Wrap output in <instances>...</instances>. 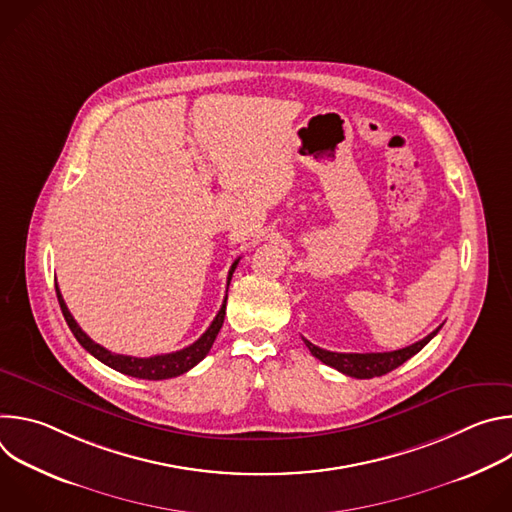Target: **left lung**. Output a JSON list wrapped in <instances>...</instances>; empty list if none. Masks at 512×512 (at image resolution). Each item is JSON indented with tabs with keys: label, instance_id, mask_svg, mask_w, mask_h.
<instances>
[{
	"label": "left lung",
	"instance_id": "1",
	"mask_svg": "<svg viewBox=\"0 0 512 512\" xmlns=\"http://www.w3.org/2000/svg\"><path fill=\"white\" fill-rule=\"evenodd\" d=\"M442 326H437L423 340H419L411 346H405L401 350H393V352H364V354H358V352H330V350H324V348L312 344L306 338H304V342L318 360H322L324 364H328V367L340 371L342 375H348V377H354V379H373V377L387 375L393 369L401 367L405 360H409L413 354H417L437 332H440Z\"/></svg>",
	"mask_w": 512,
	"mask_h": 512
}]
</instances>
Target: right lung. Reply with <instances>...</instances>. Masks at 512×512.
<instances>
[{
	"label": "right lung",
	"instance_id": "right-lung-1",
	"mask_svg": "<svg viewBox=\"0 0 512 512\" xmlns=\"http://www.w3.org/2000/svg\"><path fill=\"white\" fill-rule=\"evenodd\" d=\"M239 265V259L231 265L229 269V277H227V287L231 283V277H233V271L237 269ZM56 298H58V304H60V310H62V316L70 328V332L75 334V338L79 340V344L91 352L97 360H101L103 364H107V367L127 375V377H135V379H148V381H162V379H172V377H180L184 375L186 371H190L192 367H196V364L208 354V350L212 348L218 332H221L223 328V322H225V310H227V296H225V302L221 306V310H218L216 318L212 320V324L208 326V330L196 340L192 342L190 346L182 348V350H176V352H170V354H156V356H150V358H137V356H125V354H115L107 348H103L101 344L93 342L85 332L83 328L77 324V320L72 318V314L68 312L64 300H62V294L60 289L56 285Z\"/></svg>",
	"mask_w": 512,
	"mask_h": 512
}]
</instances>
